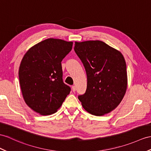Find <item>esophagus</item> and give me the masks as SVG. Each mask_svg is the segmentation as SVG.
<instances>
[{"mask_svg": "<svg viewBox=\"0 0 151 151\" xmlns=\"http://www.w3.org/2000/svg\"><path fill=\"white\" fill-rule=\"evenodd\" d=\"M72 91H73V92H75V91H76V86H72Z\"/></svg>", "mask_w": 151, "mask_h": 151, "instance_id": "34e87169", "label": "esophagus"}]
</instances>
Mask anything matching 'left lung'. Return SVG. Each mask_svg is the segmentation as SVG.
<instances>
[{
	"label": "left lung",
	"mask_w": 151,
	"mask_h": 151,
	"mask_svg": "<svg viewBox=\"0 0 151 151\" xmlns=\"http://www.w3.org/2000/svg\"><path fill=\"white\" fill-rule=\"evenodd\" d=\"M74 50L87 75L86 92L78 95L83 107L95 116L111 112L122 101L127 89L123 55L99 40L76 42Z\"/></svg>",
	"instance_id": "1"
}]
</instances>
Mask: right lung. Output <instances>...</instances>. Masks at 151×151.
I'll use <instances>...</instances> for the list:
<instances>
[{
    "mask_svg": "<svg viewBox=\"0 0 151 151\" xmlns=\"http://www.w3.org/2000/svg\"><path fill=\"white\" fill-rule=\"evenodd\" d=\"M73 42L49 38L32 47L20 65L18 76L25 103L42 115L57 111L70 92L63 83L61 61Z\"/></svg>",
    "mask_w": 151,
    "mask_h": 151,
    "instance_id": "obj_1",
    "label": "right lung"
}]
</instances>
